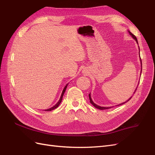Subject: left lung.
Returning <instances> with one entry per match:
<instances>
[{
  "label": "left lung",
  "mask_w": 155,
  "mask_h": 155,
  "mask_svg": "<svg viewBox=\"0 0 155 155\" xmlns=\"http://www.w3.org/2000/svg\"><path fill=\"white\" fill-rule=\"evenodd\" d=\"M129 34L131 35L132 36V37L136 41V42L138 43V40H137V38H136V37L134 36V35L133 34H132L130 31H129ZM140 60H141V69H142V63H141V58H140ZM89 98H90V103H91V104H92V105L94 106V107H95L96 108H97V109H100V110H105V109H109V108H110L111 107H100V106H98V105H97V104H95L94 102H93L92 101V100H91V95H90V94H89ZM131 99V97L127 101H126V102H125V103H121V104H119L118 106H119V105H121V104H125V103H127V102H128V101H129L130 99Z\"/></svg>",
  "instance_id": "1"
}]
</instances>
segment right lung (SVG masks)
<instances>
[{"label":"right lung","instance_id":"obj_1","mask_svg":"<svg viewBox=\"0 0 155 155\" xmlns=\"http://www.w3.org/2000/svg\"><path fill=\"white\" fill-rule=\"evenodd\" d=\"M68 84H67L65 86V87H64V90H63V91H62V94H61V97H60V100H59V101L58 103H57L54 107H52V108H49V109H47V110H45V111H51V110H54V109H55V108H56L57 107H58V106L60 105V104L61 103V100H62V97H63V95H64V93H65V90H66V88H67V86H68Z\"/></svg>","mask_w":155,"mask_h":155}]
</instances>
